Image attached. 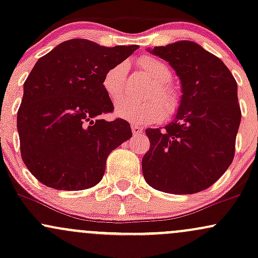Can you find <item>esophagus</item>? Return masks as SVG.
<instances>
[{"mask_svg": "<svg viewBox=\"0 0 258 258\" xmlns=\"http://www.w3.org/2000/svg\"><path fill=\"white\" fill-rule=\"evenodd\" d=\"M131 128H132L133 136H138L139 133L143 132V127H141V126H138V125H132Z\"/></svg>", "mask_w": 258, "mask_h": 258, "instance_id": "34e87169", "label": "esophagus"}]
</instances>
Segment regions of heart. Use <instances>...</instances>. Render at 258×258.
<instances>
[{
    "label": "heart",
    "instance_id": "heart-1",
    "mask_svg": "<svg viewBox=\"0 0 258 258\" xmlns=\"http://www.w3.org/2000/svg\"><path fill=\"white\" fill-rule=\"evenodd\" d=\"M138 65L154 81V85L148 91L147 100L122 99L117 104L116 115L121 119L131 121L133 123L159 122L164 117V109L166 115H172L179 105L178 96L173 88L167 84L172 78L170 68L160 59L152 55H143L138 60ZM125 84V67L122 64L115 65L109 69L103 78V90L112 102H116L123 92ZM158 96L159 100L156 98Z\"/></svg>",
    "mask_w": 258,
    "mask_h": 258
}]
</instances>
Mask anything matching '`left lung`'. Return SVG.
Returning a JSON list of instances; mask_svg holds the SVG:
<instances>
[{"mask_svg": "<svg viewBox=\"0 0 258 258\" xmlns=\"http://www.w3.org/2000/svg\"><path fill=\"white\" fill-rule=\"evenodd\" d=\"M152 52L176 70L183 94L172 122L164 130H146L150 148L142 160L143 176L165 193H199L234 159L241 120L238 85L220 58L191 41Z\"/></svg>", "mask_w": 258, "mask_h": 258, "instance_id": "left-lung-1", "label": "left lung"}]
</instances>
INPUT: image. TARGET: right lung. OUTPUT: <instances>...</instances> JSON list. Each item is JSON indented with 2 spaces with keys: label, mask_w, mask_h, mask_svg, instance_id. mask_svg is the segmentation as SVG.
<instances>
[{
  "label": "right lung",
  "mask_w": 258,
  "mask_h": 258,
  "mask_svg": "<svg viewBox=\"0 0 258 258\" xmlns=\"http://www.w3.org/2000/svg\"><path fill=\"white\" fill-rule=\"evenodd\" d=\"M137 48L73 38L32 68L17 127L23 161L42 184L59 190L92 188L103 178L109 154L132 137L126 120L100 119L114 111L102 82Z\"/></svg>",
  "instance_id": "right-lung-1"
}]
</instances>
